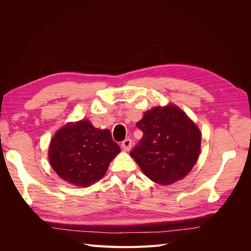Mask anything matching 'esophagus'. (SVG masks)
Here are the masks:
<instances>
[{"instance_id": "34e87169", "label": "esophagus", "mask_w": 251, "mask_h": 251, "mask_svg": "<svg viewBox=\"0 0 251 251\" xmlns=\"http://www.w3.org/2000/svg\"><path fill=\"white\" fill-rule=\"evenodd\" d=\"M131 147H132V141H131V139H128V138H126V140L123 141V143H121V149H123L126 151H130Z\"/></svg>"}]
</instances>
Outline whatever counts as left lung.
I'll return each mask as SVG.
<instances>
[{"instance_id":"left-lung-1","label":"left lung","mask_w":251,"mask_h":251,"mask_svg":"<svg viewBox=\"0 0 251 251\" xmlns=\"http://www.w3.org/2000/svg\"><path fill=\"white\" fill-rule=\"evenodd\" d=\"M143 137L131 156L155 183L169 185L187 176L198 160L201 131L178 105H156L136 124Z\"/></svg>"}]
</instances>
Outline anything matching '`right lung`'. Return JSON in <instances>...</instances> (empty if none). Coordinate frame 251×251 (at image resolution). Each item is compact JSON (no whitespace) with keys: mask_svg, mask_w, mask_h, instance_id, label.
Wrapping results in <instances>:
<instances>
[{"mask_svg":"<svg viewBox=\"0 0 251 251\" xmlns=\"http://www.w3.org/2000/svg\"><path fill=\"white\" fill-rule=\"evenodd\" d=\"M120 153L110 130H100L89 119L68 123L51 138L48 159L59 178L77 187L100 180Z\"/></svg>","mask_w":251,"mask_h":251,"instance_id":"right-lung-1","label":"right lung"}]
</instances>
